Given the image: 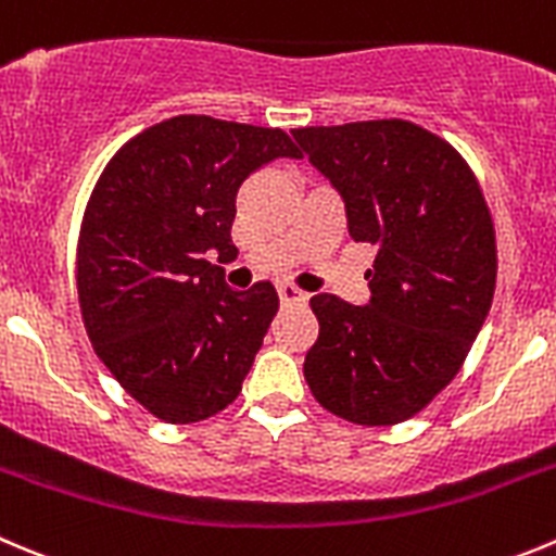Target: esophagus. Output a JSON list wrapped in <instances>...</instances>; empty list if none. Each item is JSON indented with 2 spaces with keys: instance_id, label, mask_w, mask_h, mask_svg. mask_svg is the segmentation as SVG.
<instances>
[{
  "instance_id": "esophagus-1",
  "label": "esophagus",
  "mask_w": 556,
  "mask_h": 556,
  "mask_svg": "<svg viewBox=\"0 0 556 556\" xmlns=\"http://www.w3.org/2000/svg\"><path fill=\"white\" fill-rule=\"evenodd\" d=\"M279 302L288 307V304H304L307 302V293L299 288H293V285H279Z\"/></svg>"
}]
</instances>
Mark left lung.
Here are the masks:
<instances>
[{
  "label": "left lung",
  "mask_w": 556,
  "mask_h": 556,
  "mask_svg": "<svg viewBox=\"0 0 556 556\" xmlns=\"http://www.w3.org/2000/svg\"><path fill=\"white\" fill-rule=\"evenodd\" d=\"M293 139L340 191L351 238L376 247L365 307L309 299L320 331L304 378L326 412L397 425L458 376L489 315V205L458 150L408 121L293 128Z\"/></svg>",
  "instance_id": "left-lung-1"
}]
</instances>
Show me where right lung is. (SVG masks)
<instances>
[{"mask_svg": "<svg viewBox=\"0 0 556 556\" xmlns=\"http://www.w3.org/2000/svg\"><path fill=\"white\" fill-rule=\"evenodd\" d=\"M274 159H302L282 128L178 114L128 139L87 202L81 320L98 359L164 422L230 406L277 315L271 282L232 290L205 261L236 257V194Z\"/></svg>", "mask_w": 556, "mask_h": 556, "instance_id": "obj_1", "label": "right lung"}]
</instances>
